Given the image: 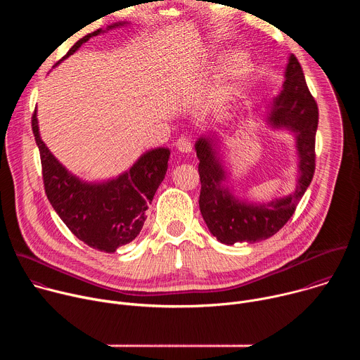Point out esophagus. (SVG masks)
<instances>
[{
    "label": "esophagus",
    "instance_id": "34e87169",
    "mask_svg": "<svg viewBox=\"0 0 360 360\" xmlns=\"http://www.w3.org/2000/svg\"><path fill=\"white\" fill-rule=\"evenodd\" d=\"M176 149L181 152V153H189L192 150V143L188 138H179L175 143Z\"/></svg>",
    "mask_w": 360,
    "mask_h": 360
}]
</instances>
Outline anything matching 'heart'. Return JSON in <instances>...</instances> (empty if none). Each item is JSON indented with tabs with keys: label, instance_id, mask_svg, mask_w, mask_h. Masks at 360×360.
I'll list each match as a JSON object with an SVG mask.
<instances>
[{
	"label": "heart",
	"instance_id": "heart-1",
	"mask_svg": "<svg viewBox=\"0 0 360 360\" xmlns=\"http://www.w3.org/2000/svg\"><path fill=\"white\" fill-rule=\"evenodd\" d=\"M250 70V60L243 51H238L228 58L221 71V81L210 96V107H221L229 99L235 86L243 81Z\"/></svg>",
	"mask_w": 360,
	"mask_h": 360
}]
</instances>
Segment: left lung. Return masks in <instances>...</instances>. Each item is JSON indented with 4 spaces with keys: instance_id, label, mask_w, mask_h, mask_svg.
<instances>
[{
    "instance_id": "left-lung-1",
    "label": "left lung",
    "mask_w": 360,
    "mask_h": 360,
    "mask_svg": "<svg viewBox=\"0 0 360 360\" xmlns=\"http://www.w3.org/2000/svg\"><path fill=\"white\" fill-rule=\"evenodd\" d=\"M319 111L306 85L297 58L292 54L285 70L281 92L272 99L268 122L295 134L299 157V178L295 191L271 202H248L236 198L224 182L228 172L219 158V149L211 136H200L195 143L200 178L199 208L210 232L225 245L259 242L275 235L293 215L299 200L315 174V136Z\"/></svg>"
}]
</instances>
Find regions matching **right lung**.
Segmentation results:
<instances>
[{
    "instance_id": "1",
    "label": "right lung",
    "mask_w": 360,
    "mask_h": 360,
    "mask_svg": "<svg viewBox=\"0 0 360 360\" xmlns=\"http://www.w3.org/2000/svg\"><path fill=\"white\" fill-rule=\"evenodd\" d=\"M125 24L117 22L108 30ZM101 32L104 30L99 28L82 37L63 60ZM32 132L39 149L46 198L68 229L89 248L107 253L132 242L143 226L148 205L165 178L169 149L157 148L145 152L129 171L115 179L84 182L68 172L42 142L37 111L32 114Z\"/></svg>"
}]
</instances>
